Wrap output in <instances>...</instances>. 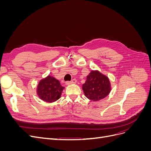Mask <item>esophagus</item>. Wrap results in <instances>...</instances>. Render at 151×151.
<instances>
[{"mask_svg":"<svg viewBox=\"0 0 151 151\" xmlns=\"http://www.w3.org/2000/svg\"><path fill=\"white\" fill-rule=\"evenodd\" d=\"M76 83H77V81L76 79H72L71 81H67L66 84L69 85V84H76Z\"/></svg>","mask_w":151,"mask_h":151,"instance_id":"obj_1","label":"esophagus"}]
</instances>
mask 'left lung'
Returning <instances> with one entry per match:
<instances>
[{"label":"left lung","instance_id":"8db88e82","mask_svg":"<svg viewBox=\"0 0 151 151\" xmlns=\"http://www.w3.org/2000/svg\"><path fill=\"white\" fill-rule=\"evenodd\" d=\"M83 89L86 96L94 101L106 97L111 90L108 77L98 71L92 70L87 76Z\"/></svg>","mask_w":151,"mask_h":151}]
</instances>
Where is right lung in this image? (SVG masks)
I'll use <instances>...</instances> for the list:
<instances>
[{
    "label": "right lung",
    "mask_w": 151,
    "mask_h": 151,
    "mask_svg": "<svg viewBox=\"0 0 151 151\" xmlns=\"http://www.w3.org/2000/svg\"><path fill=\"white\" fill-rule=\"evenodd\" d=\"M64 89L57 79L48 76L41 81L37 88V93L40 98L48 103L54 102L60 98Z\"/></svg>",
    "instance_id": "1"
}]
</instances>
